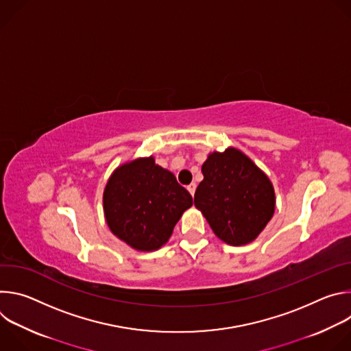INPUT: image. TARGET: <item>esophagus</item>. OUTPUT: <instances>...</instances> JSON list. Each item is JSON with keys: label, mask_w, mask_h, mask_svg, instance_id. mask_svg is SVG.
<instances>
[{"label": "esophagus", "mask_w": 351, "mask_h": 351, "mask_svg": "<svg viewBox=\"0 0 351 351\" xmlns=\"http://www.w3.org/2000/svg\"><path fill=\"white\" fill-rule=\"evenodd\" d=\"M187 190H189V193H190L191 195H194V191H195V184H194V183L189 184V186H187Z\"/></svg>", "instance_id": "obj_1"}]
</instances>
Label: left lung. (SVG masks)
Listing matches in <instances>:
<instances>
[{
	"label": "left lung",
	"mask_w": 351,
	"mask_h": 351,
	"mask_svg": "<svg viewBox=\"0 0 351 351\" xmlns=\"http://www.w3.org/2000/svg\"><path fill=\"white\" fill-rule=\"evenodd\" d=\"M202 171L204 179L194 193V206L214 233L230 245L253 241L275 211L267 175L236 148L210 154Z\"/></svg>",
	"instance_id": "obj_1"
}]
</instances>
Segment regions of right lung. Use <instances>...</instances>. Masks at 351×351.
<instances>
[{"label": "right lung", "instance_id": "add662e5", "mask_svg": "<svg viewBox=\"0 0 351 351\" xmlns=\"http://www.w3.org/2000/svg\"><path fill=\"white\" fill-rule=\"evenodd\" d=\"M103 202L111 232L136 250L152 252L168 241L193 198L173 173L149 157L119 167Z\"/></svg>", "mask_w": 351, "mask_h": 351}]
</instances>
